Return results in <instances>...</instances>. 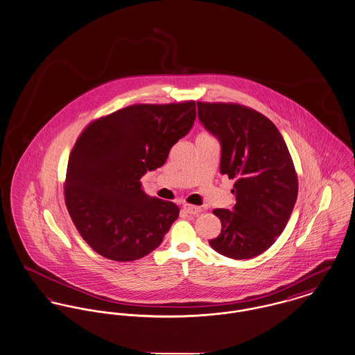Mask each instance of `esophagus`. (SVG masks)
Segmentation results:
<instances>
[{
    "label": "esophagus",
    "instance_id": "esophagus-1",
    "mask_svg": "<svg viewBox=\"0 0 355 355\" xmlns=\"http://www.w3.org/2000/svg\"><path fill=\"white\" fill-rule=\"evenodd\" d=\"M183 209H184L186 213L191 214V215H196V214H199L202 211V209H200L199 206H192V205H184Z\"/></svg>",
    "mask_w": 355,
    "mask_h": 355
}]
</instances>
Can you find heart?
Masks as SVG:
<instances>
[{"label": "heart", "instance_id": "1", "mask_svg": "<svg viewBox=\"0 0 355 355\" xmlns=\"http://www.w3.org/2000/svg\"><path fill=\"white\" fill-rule=\"evenodd\" d=\"M199 136H210V135H207V133H200Z\"/></svg>", "mask_w": 355, "mask_h": 355}]
</instances>
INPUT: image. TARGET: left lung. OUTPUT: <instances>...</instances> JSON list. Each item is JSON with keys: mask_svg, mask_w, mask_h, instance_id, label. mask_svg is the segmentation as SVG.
<instances>
[{"mask_svg": "<svg viewBox=\"0 0 355 355\" xmlns=\"http://www.w3.org/2000/svg\"><path fill=\"white\" fill-rule=\"evenodd\" d=\"M198 117L220 142V173L236 179L233 211L215 209L219 254L245 260L268 250L283 233L297 198V173L279 129L239 103L198 102Z\"/></svg>", "mask_w": 355, "mask_h": 355, "instance_id": "obj_1", "label": "left lung"}]
</instances>
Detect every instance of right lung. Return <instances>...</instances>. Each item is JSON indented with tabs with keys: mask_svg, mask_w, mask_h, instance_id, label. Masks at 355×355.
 Returning <instances> with one entry per match:
<instances>
[{
	"mask_svg": "<svg viewBox=\"0 0 355 355\" xmlns=\"http://www.w3.org/2000/svg\"><path fill=\"white\" fill-rule=\"evenodd\" d=\"M196 117L195 101L132 105L90 122L70 153L64 200L87 245L126 262L155 250L179 207L141 189L146 171L166 163Z\"/></svg>",
	"mask_w": 355,
	"mask_h": 355,
	"instance_id": "right-lung-1",
	"label": "right lung"
}]
</instances>
